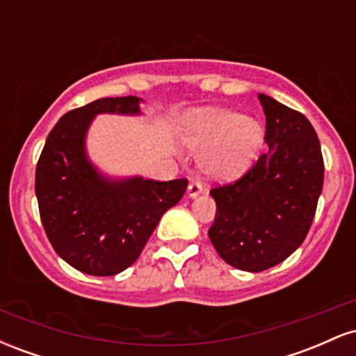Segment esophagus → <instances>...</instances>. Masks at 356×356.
Listing matches in <instances>:
<instances>
[{"label":"esophagus","mask_w":356,"mask_h":356,"mask_svg":"<svg viewBox=\"0 0 356 356\" xmlns=\"http://www.w3.org/2000/svg\"><path fill=\"white\" fill-rule=\"evenodd\" d=\"M202 191H204V187L201 182H191L189 187H187V195H189L191 199H194V197H197Z\"/></svg>","instance_id":"obj_1"}]
</instances>
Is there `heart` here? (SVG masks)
Masks as SVG:
<instances>
[{
    "label": "heart",
    "mask_w": 356,
    "mask_h": 356,
    "mask_svg": "<svg viewBox=\"0 0 356 356\" xmlns=\"http://www.w3.org/2000/svg\"><path fill=\"white\" fill-rule=\"evenodd\" d=\"M182 138L192 149H207L202 167L211 177L234 181L254 164L263 149L264 127L234 110L206 107L186 118Z\"/></svg>",
    "instance_id": "heart-1"
}]
</instances>
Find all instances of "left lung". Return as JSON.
Instances as JSON below:
<instances>
[{
    "label": "left lung",
    "instance_id": "left-lung-1",
    "mask_svg": "<svg viewBox=\"0 0 356 356\" xmlns=\"http://www.w3.org/2000/svg\"><path fill=\"white\" fill-rule=\"evenodd\" d=\"M266 115V152L239 181L214 187L209 239L231 266L259 273L301 246L323 189L320 140L303 113L257 95Z\"/></svg>",
    "mask_w": 356,
    "mask_h": 356
}]
</instances>
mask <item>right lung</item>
<instances>
[{
	"mask_svg": "<svg viewBox=\"0 0 356 356\" xmlns=\"http://www.w3.org/2000/svg\"><path fill=\"white\" fill-rule=\"evenodd\" d=\"M138 97L100 99L70 110L48 134L36 164L40 218L53 249L85 275L113 276L132 266L159 220L182 199L187 179L108 177L87 155L100 113L140 115Z\"/></svg>",
	"mask_w": 356,
	"mask_h": 356,
	"instance_id": "right-lung-1",
	"label": "right lung"
}]
</instances>
